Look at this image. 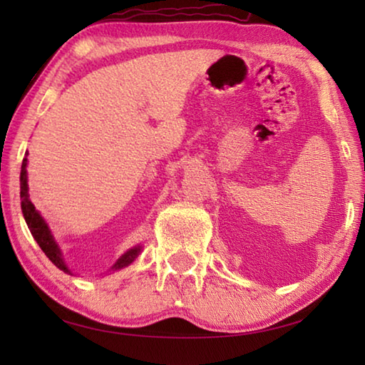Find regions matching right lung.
Wrapping results in <instances>:
<instances>
[{
    "label": "right lung",
    "mask_w": 365,
    "mask_h": 365,
    "mask_svg": "<svg viewBox=\"0 0 365 365\" xmlns=\"http://www.w3.org/2000/svg\"><path fill=\"white\" fill-rule=\"evenodd\" d=\"M21 207H22V214L24 219H26L27 225L30 228V233L35 238V242L38 243L40 248L45 252L46 257L51 261L58 269L67 272L71 274V269L67 267L64 259H63V252H61L58 243L54 242L51 230H49L48 224L45 222V219L41 217L40 212L36 211L35 206L32 205V201L29 200V183H27V158H24L22 160V168H21ZM141 252V246H135V248L128 250L127 252L117 259V262L113 265V270L117 269H123L127 267L128 264H132L135 259L138 257V255Z\"/></svg>",
    "instance_id": "1"
}]
</instances>
